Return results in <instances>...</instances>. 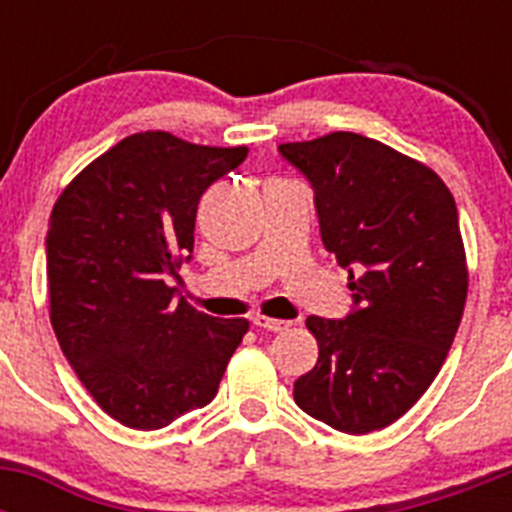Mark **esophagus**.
I'll return each instance as SVG.
<instances>
[{"mask_svg":"<svg viewBox=\"0 0 512 512\" xmlns=\"http://www.w3.org/2000/svg\"><path fill=\"white\" fill-rule=\"evenodd\" d=\"M253 325L261 330H271V333H279V330H287L289 320H277V318H269V315H253Z\"/></svg>","mask_w":512,"mask_h":512,"instance_id":"1","label":"esophagus"}]
</instances>
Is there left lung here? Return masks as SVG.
<instances>
[{"instance_id": "left-lung-1", "label": "left lung", "mask_w": 512, "mask_h": 512, "mask_svg": "<svg viewBox=\"0 0 512 512\" xmlns=\"http://www.w3.org/2000/svg\"><path fill=\"white\" fill-rule=\"evenodd\" d=\"M315 189L323 246L348 269L354 312L307 318L318 361L295 402L343 433L408 413L449 356L469 271L449 187L431 166L359 133L282 143Z\"/></svg>"}]
</instances>
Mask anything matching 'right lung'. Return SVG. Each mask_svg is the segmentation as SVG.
Returning <instances> with one entry per match:
<instances>
[{"mask_svg": "<svg viewBox=\"0 0 512 512\" xmlns=\"http://www.w3.org/2000/svg\"><path fill=\"white\" fill-rule=\"evenodd\" d=\"M248 156L164 130L122 138L51 212L48 300L63 356L104 413L156 431L217 395L248 320L210 318L166 284L194 248L205 189Z\"/></svg>", "mask_w": 512, "mask_h": 512, "instance_id": "1", "label": "right lung"}]
</instances>
